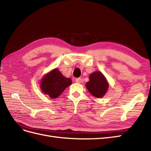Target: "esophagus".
Masks as SVG:
<instances>
[{
	"label": "esophagus",
	"mask_w": 151,
	"mask_h": 151,
	"mask_svg": "<svg viewBox=\"0 0 151 151\" xmlns=\"http://www.w3.org/2000/svg\"><path fill=\"white\" fill-rule=\"evenodd\" d=\"M76 83H81V78H77L75 79Z\"/></svg>",
	"instance_id": "1"
}]
</instances>
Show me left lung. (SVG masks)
<instances>
[{
	"label": "left lung",
	"instance_id": "obj_1",
	"mask_svg": "<svg viewBox=\"0 0 151 151\" xmlns=\"http://www.w3.org/2000/svg\"><path fill=\"white\" fill-rule=\"evenodd\" d=\"M86 86L89 93L96 98H102L108 88V84L104 76L98 71L90 75L89 81Z\"/></svg>",
	"mask_w": 151,
	"mask_h": 151
}]
</instances>
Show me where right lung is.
<instances>
[{
  "label": "right lung",
  "mask_w": 151,
  "mask_h": 151,
  "mask_svg": "<svg viewBox=\"0 0 151 151\" xmlns=\"http://www.w3.org/2000/svg\"><path fill=\"white\" fill-rule=\"evenodd\" d=\"M71 84L70 79L66 78L55 68L43 77L41 83V89L51 98H56Z\"/></svg>",
  "instance_id": "1"
}]
</instances>
